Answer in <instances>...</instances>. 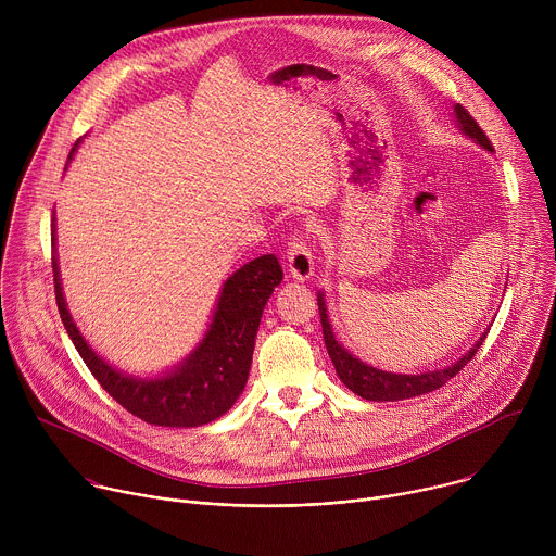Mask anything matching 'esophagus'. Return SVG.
<instances>
[{
  "mask_svg": "<svg viewBox=\"0 0 556 556\" xmlns=\"http://www.w3.org/2000/svg\"><path fill=\"white\" fill-rule=\"evenodd\" d=\"M283 264H286V275L292 281H307L314 275L312 253L307 251V244L305 240H301V237H294V240L288 244Z\"/></svg>",
  "mask_w": 556,
  "mask_h": 556,
  "instance_id": "1",
  "label": "esophagus"
}]
</instances>
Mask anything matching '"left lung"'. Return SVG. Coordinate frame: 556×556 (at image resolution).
I'll return each mask as SVG.
<instances>
[{"mask_svg":"<svg viewBox=\"0 0 556 556\" xmlns=\"http://www.w3.org/2000/svg\"><path fill=\"white\" fill-rule=\"evenodd\" d=\"M453 118H455V125H457L462 136H466L468 140H472L475 144H480L486 151H493V144L486 138V134L480 129V125L472 121V116L462 105H453ZM316 301H319L324 339H326V348H328V354L332 358V365L337 369V376L341 378V382L350 391H354L356 395H361V399L374 401V403H393V401L416 399V395L440 389L444 382H448L475 356V352L480 350V345L484 343V339L489 334V328H486L484 334L472 343V348L466 354H462V358H457L455 363H451L442 369L422 371V374H391V371H382V369H376V367L363 363L348 348H343L341 341L337 339L334 330H332V321H330V312H328L324 290H319V294H316Z\"/></svg>","mask_w":556,"mask_h":556,"instance_id":"obj_1","label":"left lung"}]
</instances>
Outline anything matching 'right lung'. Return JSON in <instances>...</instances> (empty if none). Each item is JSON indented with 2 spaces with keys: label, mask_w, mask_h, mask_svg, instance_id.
I'll use <instances>...</instances> for the list:
<instances>
[{
  "label": "right lung",
  "mask_w": 556,
  "mask_h": 556,
  "mask_svg": "<svg viewBox=\"0 0 556 556\" xmlns=\"http://www.w3.org/2000/svg\"><path fill=\"white\" fill-rule=\"evenodd\" d=\"M78 144L81 140L72 147L67 165ZM54 222L56 217H52V270L59 314L101 387L129 414L155 427L191 429L224 416L247 387L266 301L283 279L277 257L262 255L226 277L202 339L180 363L157 374H129L105 361L72 319L59 273Z\"/></svg>",
  "instance_id": "add662e5"
}]
</instances>
